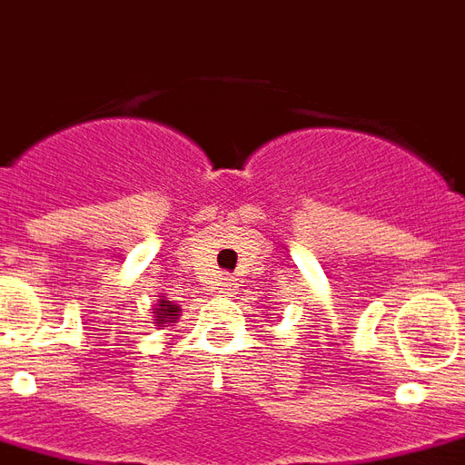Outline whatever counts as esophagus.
<instances>
[{
    "mask_svg": "<svg viewBox=\"0 0 465 465\" xmlns=\"http://www.w3.org/2000/svg\"><path fill=\"white\" fill-rule=\"evenodd\" d=\"M236 291V282L232 278H221L218 281V293H233Z\"/></svg>",
    "mask_w": 465,
    "mask_h": 465,
    "instance_id": "obj_1",
    "label": "esophagus"
}]
</instances>
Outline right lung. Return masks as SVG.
I'll return each instance as SVG.
<instances>
[{
  "label": "right lung",
  "instance_id": "right-lung-1",
  "mask_svg": "<svg viewBox=\"0 0 465 465\" xmlns=\"http://www.w3.org/2000/svg\"><path fill=\"white\" fill-rule=\"evenodd\" d=\"M180 316V306L172 303L167 298H159V303L153 306V327H164V324H174Z\"/></svg>",
  "mask_w": 465,
  "mask_h": 465
}]
</instances>
